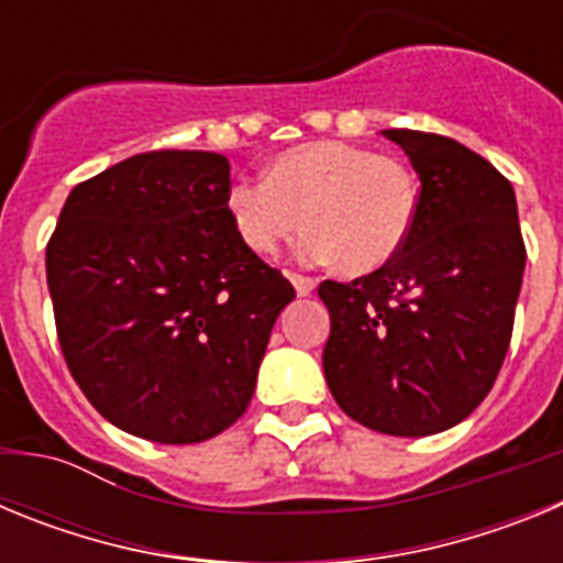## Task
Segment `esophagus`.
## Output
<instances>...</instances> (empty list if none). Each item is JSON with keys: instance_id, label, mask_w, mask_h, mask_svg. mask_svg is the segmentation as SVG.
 Here are the masks:
<instances>
[{"instance_id": "34e87169", "label": "esophagus", "mask_w": 563, "mask_h": 563, "mask_svg": "<svg viewBox=\"0 0 563 563\" xmlns=\"http://www.w3.org/2000/svg\"><path fill=\"white\" fill-rule=\"evenodd\" d=\"M290 282H292V287H296V292L301 298L310 296V292L316 290V282H312V278H307V276H298V273H290Z\"/></svg>"}]
</instances>
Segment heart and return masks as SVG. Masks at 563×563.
Wrapping results in <instances>:
<instances>
[{"label":"heart","mask_w":563,"mask_h":563,"mask_svg":"<svg viewBox=\"0 0 563 563\" xmlns=\"http://www.w3.org/2000/svg\"><path fill=\"white\" fill-rule=\"evenodd\" d=\"M228 213L251 251L273 253L301 225L296 256L307 265L343 262L350 273L389 265L417 217V183L402 163L366 146L316 141L278 154L267 177H239Z\"/></svg>","instance_id":"obj_1"}]
</instances>
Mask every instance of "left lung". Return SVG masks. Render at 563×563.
Instances as JSON below:
<instances>
[{
	"mask_svg": "<svg viewBox=\"0 0 563 563\" xmlns=\"http://www.w3.org/2000/svg\"><path fill=\"white\" fill-rule=\"evenodd\" d=\"M420 177L402 251L350 285L321 282L324 377L361 426L429 437L487 397L514 335L525 242L514 186L462 143L383 129Z\"/></svg>",
	"mask_w": 563,
	"mask_h": 563,
	"instance_id": "obj_1",
	"label": "left lung"
}]
</instances>
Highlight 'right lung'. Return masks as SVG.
Here are the masks:
<instances>
[{
    "label": "right lung",
    "instance_id": "1",
    "mask_svg": "<svg viewBox=\"0 0 563 563\" xmlns=\"http://www.w3.org/2000/svg\"><path fill=\"white\" fill-rule=\"evenodd\" d=\"M217 152H146L78 183L47 242L58 343L121 431L202 442L245 415L296 290L242 242Z\"/></svg>",
    "mask_w": 563,
    "mask_h": 563
}]
</instances>
